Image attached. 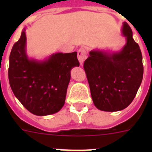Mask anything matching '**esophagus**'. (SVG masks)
Masks as SVG:
<instances>
[{
	"mask_svg": "<svg viewBox=\"0 0 152 152\" xmlns=\"http://www.w3.org/2000/svg\"><path fill=\"white\" fill-rule=\"evenodd\" d=\"M77 58H78L79 62H80V65H83L84 61H85L86 58H87V52L84 49L81 48L77 52Z\"/></svg>",
	"mask_w": 152,
	"mask_h": 152,
	"instance_id": "34e87169",
	"label": "esophagus"
}]
</instances>
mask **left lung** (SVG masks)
<instances>
[{"label":"left lung","instance_id":"left-lung-1","mask_svg":"<svg viewBox=\"0 0 152 152\" xmlns=\"http://www.w3.org/2000/svg\"><path fill=\"white\" fill-rule=\"evenodd\" d=\"M121 31L126 44L120 50L94 49L84 63L94 104L102 111L124 110L132 102L142 84L140 48L127 23L123 22Z\"/></svg>","mask_w":152,"mask_h":152}]
</instances>
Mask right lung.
<instances>
[{"label": "right lung", "instance_id": "1", "mask_svg": "<svg viewBox=\"0 0 152 152\" xmlns=\"http://www.w3.org/2000/svg\"><path fill=\"white\" fill-rule=\"evenodd\" d=\"M26 29L13 45L9 58L8 77L13 94L36 116H48L63 107L71 71L79 66L77 52L53 53L44 59L28 56Z\"/></svg>", "mask_w": 152, "mask_h": 152}]
</instances>
